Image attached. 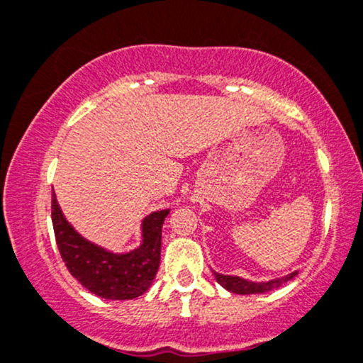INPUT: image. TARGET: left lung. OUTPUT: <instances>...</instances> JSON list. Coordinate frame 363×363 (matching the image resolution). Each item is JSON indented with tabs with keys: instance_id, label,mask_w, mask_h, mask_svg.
<instances>
[{
	"instance_id": "8db88e82",
	"label": "left lung",
	"mask_w": 363,
	"mask_h": 363,
	"mask_svg": "<svg viewBox=\"0 0 363 363\" xmlns=\"http://www.w3.org/2000/svg\"><path fill=\"white\" fill-rule=\"evenodd\" d=\"M297 275V272L294 274H289L282 277V279H275L270 280V282H250V280L240 279V277H233V275H223V274H217L214 272L216 280L219 282L225 291L233 292V294H242V296H248V294H263V292H270L274 289L280 287L289 280H292L294 277Z\"/></svg>"
}]
</instances>
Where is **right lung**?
<instances>
[{
  "label": "right lung",
  "mask_w": 363,
  "mask_h": 363,
  "mask_svg": "<svg viewBox=\"0 0 363 363\" xmlns=\"http://www.w3.org/2000/svg\"><path fill=\"white\" fill-rule=\"evenodd\" d=\"M168 214L169 208L149 214L143 220V245L130 253L115 255L79 236L52 195V225L62 262L84 289L112 301L135 299L151 287L160 268L161 229Z\"/></svg>",
  "instance_id": "obj_1"
}]
</instances>
